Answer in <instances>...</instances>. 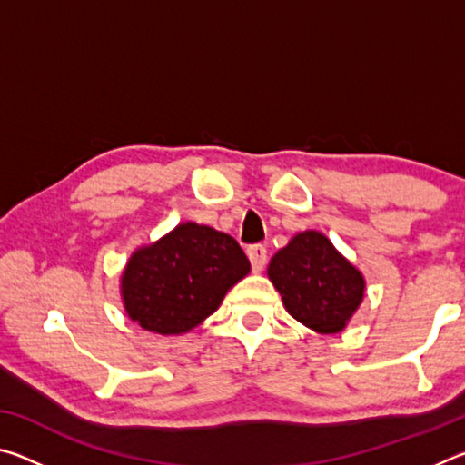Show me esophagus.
<instances>
[{
	"label": "esophagus",
	"mask_w": 465,
	"mask_h": 465,
	"mask_svg": "<svg viewBox=\"0 0 465 465\" xmlns=\"http://www.w3.org/2000/svg\"><path fill=\"white\" fill-rule=\"evenodd\" d=\"M246 252H248L252 271L261 272L266 264V246H262V243H252Z\"/></svg>",
	"instance_id": "esophagus-1"
}]
</instances>
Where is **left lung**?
Returning <instances> with one entry per match:
<instances>
[{
	"label": "left lung",
	"instance_id": "8db88e82",
	"mask_svg": "<svg viewBox=\"0 0 465 465\" xmlns=\"http://www.w3.org/2000/svg\"><path fill=\"white\" fill-rule=\"evenodd\" d=\"M269 277L291 316L324 334L341 332L365 293L361 272L318 232L299 233L279 250Z\"/></svg>",
	"mask_w": 465,
	"mask_h": 465
}]
</instances>
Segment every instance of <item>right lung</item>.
Listing matches in <instances>:
<instances>
[{"label":"right lung","instance_id":"1","mask_svg":"<svg viewBox=\"0 0 465 465\" xmlns=\"http://www.w3.org/2000/svg\"><path fill=\"white\" fill-rule=\"evenodd\" d=\"M248 272V258L232 235L183 223L131 256L121 285L124 310L152 332H188Z\"/></svg>","mask_w":465,"mask_h":465}]
</instances>
